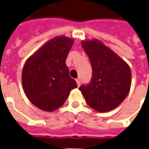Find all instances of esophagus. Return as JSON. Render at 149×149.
<instances>
[{
    "label": "esophagus",
    "mask_w": 149,
    "mask_h": 149,
    "mask_svg": "<svg viewBox=\"0 0 149 149\" xmlns=\"http://www.w3.org/2000/svg\"><path fill=\"white\" fill-rule=\"evenodd\" d=\"M76 81H77V84L78 86H80V84H81V81H80V79H76Z\"/></svg>",
    "instance_id": "34e87169"
}]
</instances>
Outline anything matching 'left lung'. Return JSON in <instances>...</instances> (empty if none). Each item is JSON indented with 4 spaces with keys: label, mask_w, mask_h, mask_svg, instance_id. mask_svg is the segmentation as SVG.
Segmentation results:
<instances>
[{
    "label": "left lung",
    "mask_w": 149,
    "mask_h": 149,
    "mask_svg": "<svg viewBox=\"0 0 149 149\" xmlns=\"http://www.w3.org/2000/svg\"><path fill=\"white\" fill-rule=\"evenodd\" d=\"M81 45L90 60L93 73L90 82L79 89L92 109L101 112L114 109L128 96L131 69L99 40H84Z\"/></svg>",
    "instance_id": "obj_1"
}]
</instances>
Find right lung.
<instances>
[{
	"instance_id": "1",
	"label": "right lung",
	"mask_w": 149,
	"mask_h": 149,
	"mask_svg": "<svg viewBox=\"0 0 149 149\" xmlns=\"http://www.w3.org/2000/svg\"><path fill=\"white\" fill-rule=\"evenodd\" d=\"M73 40L58 37L49 40L28 59L22 71L24 93L35 106L52 112L63 105L77 87L65 64Z\"/></svg>"
}]
</instances>
